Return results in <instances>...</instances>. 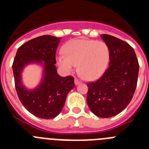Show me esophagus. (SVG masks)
Instances as JSON below:
<instances>
[{"label":"esophagus","mask_w":149,"mask_h":149,"mask_svg":"<svg viewBox=\"0 0 149 149\" xmlns=\"http://www.w3.org/2000/svg\"><path fill=\"white\" fill-rule=\"evenodd\" d=\"M80 83H81V81L79 80V79H75V84L78 85V84H80Z\"/></svg>","instance_id":"34e87169"}]
</instances>
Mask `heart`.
<instances>
[{"instance_id": "b5f03b06", "label": "heart", "mask_w": 149, "mask_h": 149, "mask_svg": "<svg viewBox=\"0 0 149 149\" xmlns=\"http://www.w3.org/2000/svg\"><path fill=\"white\" fill-rule=\"evenodd\" d=\"M63 51L57 59L59 65L70 71L78 63L79 74L88 81L100 77L109 63V48L102 41L73 39L65 44Z\"/></svg>"}]
</instances>
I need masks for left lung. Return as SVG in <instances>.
I'll list each match as a JSON object with an SVG mask.
<instances>
[{
	"instance_id": "obj_1",
	"label": "left lung",
	"mask_w": 149,
	"mask_h": 149,
	"mask_svg": "<svg viewBox=\"0 0 149 149\" xmlns=\"http://www.w3.org/2000/svg\"><path fill=\"white\" fill-rule=\"evenodd\" d=\"M110 50L108 69L96 81L87 84L86 102L98 117L121 113L130 102L138 82L139 64L133 48L122 40L100 35Z\"/></svg>"
}]
</instances>
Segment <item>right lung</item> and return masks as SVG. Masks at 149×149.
I'll return each mask as SVG.
<instances>
[{"label":"right lung","instance_id":"right-lung-1","mask_svg":"<svg viewBox=\"0 0 149 149\" xmlns=\"http://www.w3.org/2000/svg\"><path fill=\"white\" fill-rule=\"evenodd\" d=\"M60 38L39 36L18 49L12 65L14 84L19 99L27 111L38 118L53 119L61 112L68 92L75 86L73 76L61 77L56 68L55 53ZM44 65V77L40 86L29 91L21 83V73L30 63Z\"/></svg>","mask_w":149,"mask_h":149}]
</instances>
